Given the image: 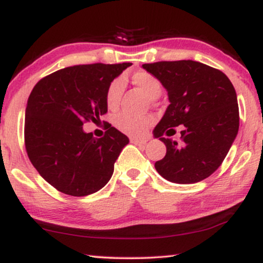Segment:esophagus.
I'll use <instances>...</instances> for the list:
<instances>
[{
  "mask_svg": "<svg viewBox=\"0 0 263 263\" xmlns=\"http://www.w3.org/2000/svg\"><path fill=\"white\" fill-rule=\"evenodd\" d=\"M130 142L134 143L136 146H145L146 140H139V139H130Z\"/></svg>",
  "mask_w": 263,
  "mask_h": 263,
  "instance_id": "1",
  "label": "esophagus"
}]
</instances>
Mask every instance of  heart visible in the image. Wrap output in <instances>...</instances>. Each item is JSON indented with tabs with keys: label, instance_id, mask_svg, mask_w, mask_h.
<instances>
[{
	"label": "heart",
	"instance_id": "heart-1",
	"mask_svg": "<svg viewBox=\"0 0 263 263\" xmlns=\"http://www.w3.org/2000/svg\"><path fill=\"white\" fill-rule=\"evenodd\" d=\"M133 84L141 89L149 99L159 98L163 91L160 81L148 71H135L132 75ZM122 91H123V81L121 78L114 79L107 86L105 92V103L109 109H116L120 103ZM114 124L118 130L129 136L141 138L146 134L147 129L152 124V117L149 116H135L127 112H121L115 116Z\"/></svg>",
	"mask_w": 263,
	"mask_h": 263
}]
</instances>
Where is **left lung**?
I'll use <instances>...</instances> for the list:
<instances>
[{
	"label": "left lung",
	"instance_id": "obj_1",
	"mask_svg": "<svg viewBox=\"0 0 263 263\" xmlns=\"http://www.w3.org/2000/svg\"><path fill=\"white\" fill-rule=\"evenodd\" d=\"M167 91L163 118L154 138L166 146V154L154 167L161 177L192 184L210 177L220 166L239 128L235 87L222 71L192 60L142 64ZM182 125L181 142L162 138ZM170 131L172 134L168 133Z\"/></svg>",
	"mask_w": 263,
	"mask_h": 263
}]
</instances>
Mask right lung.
<instances>
[{
    "mask_svg": "<svg viewBox=\"0 0 263 263\" xmlns=\"http://www.w3.org/2000/svg\"><path fill=\"white\" fill-rule=\"evenodd\" d=\"M132 63L81 64L43 78L25 112V146L39 175L59 192L86 196L110 181L129 139L107 123L105 136L85 133L86 122L107 112V86Z\"/></svg>",
    "mask_w": 263,
    "mask_h": 263,
    "instance_id": "add662e5",
    "label": "right lung"
}]
</instances>
